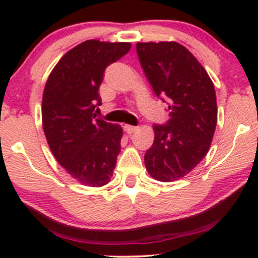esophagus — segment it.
<instances>
[{
  "instance_id": "obj_1",
  "label": "esophagus",
  "mask_w": 258,
  "mask_h": 258,
  "mask_svg": "<svg viewBox=\"0 0 258 258\" xmlns=\"http://www.w3.org/2000/svg\"><path fill=\"white\" fill-rule=\"evenodd\" d=\"M136 130H137V127L136 126H131V125H125V131L128 133V135H132L133 132L136 131Z\"/></svg>"
}]
</instances>
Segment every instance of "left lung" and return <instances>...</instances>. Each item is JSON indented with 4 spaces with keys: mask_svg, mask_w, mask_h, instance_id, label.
<instances>
[{
    "mask_svg": "<svg viewBox=\"0 0 258 258\" xmlns=\"http://www.w3.org/2000/svg\"><path fill=\"white\" fill-rule=\"evenodd\" d=\"M136 48L156 97L168 104V120L154 125L155 138L144 162L153 178L172 182L190 172L209 152L217 123L215 87L182 44L138 42Z\"/></svg>",
    "mask_w": 258,
    "mask_h": 258,
    "instance_id": "obj_1",
    "label": "left lung"
}]
</instances>
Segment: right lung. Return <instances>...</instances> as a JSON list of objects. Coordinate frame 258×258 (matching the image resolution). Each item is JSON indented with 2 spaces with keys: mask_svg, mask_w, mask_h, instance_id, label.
Here are the masks:
<instances>
[{
  "mask_svg": "<svg viewBox=\"0 0 258 258\" xmlns=\"http://www.w3.org/2000/svg\"><path fill=\"white\" fill-rule=\"evenodd\" d=\"M131 48L127 42L88 40L70 49L47 80L42 123L53 155L85 185L109 182L121 149L122 128L96 117L106 67Z\"/></svg>",
  "mask_w": 258,
  "mask_h": 258,
  "instance_id": "obj_1",
  "label": "right lung"
}]
</instances>
